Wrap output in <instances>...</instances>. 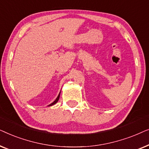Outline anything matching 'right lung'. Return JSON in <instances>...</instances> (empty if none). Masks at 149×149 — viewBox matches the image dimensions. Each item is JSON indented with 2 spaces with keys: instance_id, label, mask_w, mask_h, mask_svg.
Returning <instances> with one entry per match:
<instances>
[{
  "instance_id": "1",
  "label": "right lung",
  "mask_w": 149,
  "mask_h": 149,
  "mask_svg": "<svg viewBox=\"0 0 149 149\" xmlns=\"http://www.w3.org/2000/svg\"><path fill=\"white\" fill-rule=\"evenodd\" d=\"M60 92H61V91H60ZM60 92L59 93V95H58V97H56V99L55 100H54V102H52V104H50L49 105H48V107H51V106H53V105H54L55 104H56L57 102H58V100H59V99H60Z\"/></svg>"
}]
</instances>
